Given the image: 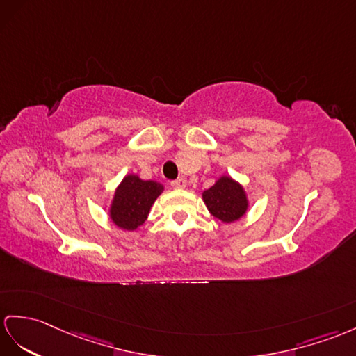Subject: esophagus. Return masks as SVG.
<instances>
[{"instance_id":"34e87169","label":"esophagus","mask_w":356,"mask_h":356,"mask_svg":"<svg viewBox=\"0 0 356 356\" xmlns=\"http://www.w3.org/2000/svg\"><path fill=\"white\" fill-rule=\"evenodd\" d=\"M170 186L175 187V188H184L187 186V179L183 178V177L178 178V179H173V181H170Z\"/></svg>"}]
</instances>
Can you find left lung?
I'll list each match as a JSON object with an SVG mask.
<instances>
[{"label": "left lung", "instance_id": "1", "mask_svg": "<svg viewBox=\"0 0 356 356\" xmlns=\"http://www.w3.org/2000/svg\"><path fill=\"white\" fill-rule=\"evenodd\" d=\"M204 202L214 218L222 222H234L246 213L248 201L240 184L228 177H222L202 195Z\"/></svg>", "mask_w": 356, "mask_h": 356}]
</instances>
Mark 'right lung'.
Here are the masks:
<instances>
[{"instance_id": "1", "label": "right lung", "mask_w": 356, "mask_h": 356, "mask_svg": "<svg viewBox=\"0 0 356 356\" xmlns=\"http://www.w3.org/2000/svg\"><path fill=\"white\" fill-rule=\"evenodd\" d=\"M163 192V186L155 181H143L128 175L118 187L113 199L110 216L119 228L133 231L146 220L155 199Z\"/></svg>"}]
</instances>
